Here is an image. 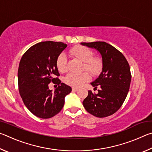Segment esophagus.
I'll list each match as a JSON object with an SVG mask.
<instances>
[{"label": "esophagus", "mask_w": 152, "mask_h": 152, "mask_svg": "<svg viewBox=\"0 0 152 152\" xmlns=\"http://www.w3.org/2000/svg\"><path fill=\"white\" fill-rule=\"evenodd\" d=\"M72 91H74V92H76V91H78V88H72Z\"/></svg>", "instance_id": "esophagus-1"}]
</instances>
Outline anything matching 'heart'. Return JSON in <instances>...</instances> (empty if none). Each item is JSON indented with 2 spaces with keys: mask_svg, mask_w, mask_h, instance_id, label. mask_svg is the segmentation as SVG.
<instances>
[{
  "mask_svg": "<svg viewBox=\"0 0 152 152\" xmlns=\"http://www.w3.org/2000/svg\"><path fill=\"white\" fill-rule=\"evenodd\" d=\"M72 55L76 56L79 60L83 61L82 70H86L92 75H97L102 70V60L99 57H92L93 52L89 48L84 46H75L70 50ZM56 66L60 72L64 73L67 70V58L66 55L60 54L56 61ZM91 78L90 74L87 72L80 73L70 72L67 74L64 78V82L67 84L73 87H80Z\"/></svg>",
  "mask_w": 152,
  "mask_h": 152,
  "instance_id": "b5f03b06",
  "label": "heart"
}]
</instances>
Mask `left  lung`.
I'll list each match as a JSON object with an SVG mask.
<instances>
[{
  "label": "left lung",
  "instance_id": "1",
  "mask_svg": "<svg viewBox=\"0 0 152 152\" xmlns=\"http://www.w3.org/2000/svg\"><path fill=\"white\" fill-rule=\"evenodd\" d=\"M94 48L101 53L102 69L101 74L91 82L94 90L100 87L98 93L88 91L84 100L83 106L86 111L97 117H106L120 109L129 90L132 74L128 61L121 52L104 42L81 43Z\"/></svg>",
  "mask_w": 152,
  "mask_h": 152
}]
</instances>
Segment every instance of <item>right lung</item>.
Wrapping results in <instances>:
<instances>
[{
    "instance_id": "right-lung-1",
    "label": "right lung",
    "mask_w": 152,
    "mask_h": 152,
    "mask_svg": "<svg viewBox=\"0 0 152 152\" xmlns=\"http://www.w3.org/2000/svg\"><path fill=\"white\" fill-rule=\"evenodd\" d=\"M67 44L48 41L36 43L20 59L18 69V84L21 99L26 107L36 117L49 119L60 112L64 99L72 91L58 77L60 74L56 61ZM59 85L54 92L48 84Z\"/></svg>"
}]
</instances>
